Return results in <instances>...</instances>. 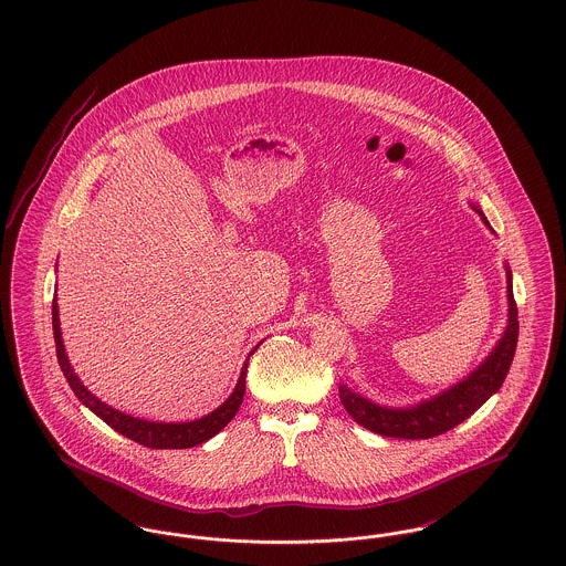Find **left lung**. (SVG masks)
Segmentation results:
<instances>
[{"instance_id": "1", "label": "left lung", "mask_w": 566, "mask_h": 566, "mask_svg": "<svg viewBox=\"0 0 566 566\" xmlns=\"http://www.w3.org/2000/svg\"><path fill=\"white\" fill-rule=\"evenodd\" d=\"M484 218V214H482ZM485 220V218H484ZM488 224V220H485ZM507 296H510V324L505 335L484 363L450 390L432 397L431 401L416 407H381L352 392L348 386H339V399L352 418L369 431L397 437V439H431L464 422L473 411L503 386L512 367L517 346V307L513 298L512 271L507 268Z\"/></svg>"}]
</instances>
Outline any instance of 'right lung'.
I'll return each instance as SVG.
<instances>
[{
	"instance_id": "add662e5",
	"label": "right lung",
	"mask_w": 566,
	"mask_h": 566,
	"mask_svg": "<svg viewBox=\"0 0 566 566\" xmlns=\"http://www.w3.org/2000/svg\"><path fill=\"white\" fill-rule=\"evenodd\" d=\"M53 335L54 346H56V358L61 365V371L67 379V384L72 386L74 395L78 397V401L86 405L93 413H97L106 424L125 437H129L135 443L153 448V450H182V448H192L199 446L208 439H212L216 432L222 431L233 416L238 413L240 405H242L243 390H245V371H248V358L243 363L242 376L233 390V395L214 409L212 413H208L206 418L192 420V422H182V424H165V422H148V420H139L134 416H127L118 409H112L109 405L102 403L97 397H93L84 386L81 379L74 374V369L67 363V356L63 350V342H61V331H59V310H56V301H53ZM256 350V348H254ZM254 350L250 354H254Z\"/></svg>"
}]
</instances>
